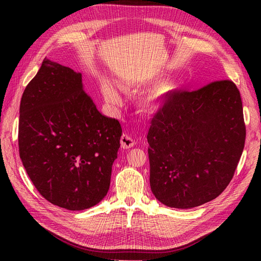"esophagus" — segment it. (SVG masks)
<instances>
[{
  "label": "esophagus",
  "instance_id": "34e87169",
  "mask_svg": "<svg viewBox=\"0 0 261 261\" xmlns=\"http://www.w3.org/2000/svg\"><path fill=\"white\" fill-rule=\"evenodd\" d=\"M136 141L132 136L127 135V134H124V135L121 137V147L123 149H129L135 146Z\"/></svg>",
  "mask_w": 261,
  "mask_h": 261
}]
</instances>
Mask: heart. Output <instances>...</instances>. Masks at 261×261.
<instances>
[{"instance_id":"obj_1","label":"heart","mask_w":261,"mask_h":261,"mask_svg":"<svg viewBox=\"0 0 261 261\" xmlns=\"http://www.w3.org/2000/svg\"><path fill=\"white\" fill-rule=\"evenodd\" d=\"M151 84H154V86L148 89L143 96L139 98L138 109L140 112L144 113H154L156 111H159L161 108H163L173 97L175 96V93L179 88V83L176 80H174V78H170V80L161 81V76H155L146 83H121L120 87L125 93H134L138 91V89H140L143 86H148ZM101 89L106 101L110 106H122L121 96L111 85H109L108 83H103L102 84Z\"/></svg>"}]
</instances>
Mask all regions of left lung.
<instances>
[{
  "label": "left lung",
  "mask_w": 261,
  "mask_h": 261,
  "mask_svg": "<svg viewBox=\"0 0 261 261\" xmlns=\"http://www.w3.org/2000/svg\"><path fill=\"white\" fill-rule=\"evenodd\" d=\"M245 136L241 94L231 81L176 92L147 135L152 194L177 209L217 198L234 175Z\"/></svg>",
  "instance_id": "1"
}]
</instances>
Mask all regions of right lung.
Instances as JSON below:
<instances>
[{"instance_id":"obj_1","label":"right lung","mask_w":261,"mask_h":261,"mask_svg":"<svg viewBox=\"0 0 261 261\" xmlns=\"http://www.w3.org/2000/svg\"><path fill=\"white\" fill-rule=\"evenodd\" d=\"M122 136L121 124L99 112L82 74L44 59L22 93L19 155L38 192L72 211L105 198Z\"/></svg>"}]
</instances>
